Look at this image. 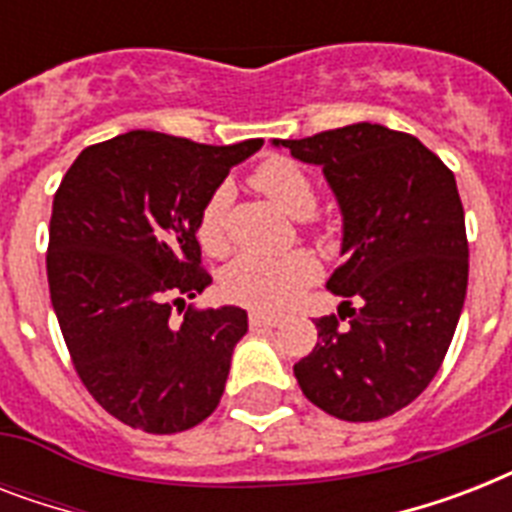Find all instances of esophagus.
Listing matches in <instances>:
<instances>
[{"instance_id": "obj_1", "label": "esophagus", "mask_w": 512, "mask_h": 512, "mask_svg": "<svg viewBox=\"0 0 512 512\" xmlns=\"http://www.w3.org/2000/svg\"><path fill=\"white\" fill-rule=\"evenodd\" d=\"M279 324H281L279 316H268V313H260V311L249 313V327L252 329H273V327H279Z\"/></svg>"}]
</instances>
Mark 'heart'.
<instances>
[{
  "label": "heart",
  "mask_w": 512,
  "mask_h": 512,
  "mask_svg": "<svg viewBox=\"0 0 512 512\" xmlns=\"http://www.w3.org/2000/svg\"><path fill=\"white\" fill-rule=\"evenodd\" d=\"M252 185L292 217H308L316 209V185L308 172L287 156H273L260 164L252 172ZM228 207H231V188L217 185L199 212L196 236L209 255H223L228 249V231H225ZM316 276H319V263L303 249L279 257L241 255L223 271L220 287L231 303L276 313L295 303V297Z\"/></svg>",
  "instance_id": "b5f03b06"
}]
</instances>
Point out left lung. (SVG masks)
I'll return each mask as SVG.
<instances>
[{"label": "left lung", "mask_w": 512, "mask_h": 512, "mask_svg": "<svg viewBox=\"0 0 512 512\" xmlns=\"http://www.w3.org/2000/svg\"><path fill=\"white\" fill-rule=\"evenodd\" d=\"M273 146L327 177L345 257L327 289L345 297V308L359 303L348 327L337 316L316 321L321 342L297 361L295 377L305 398L337 420H382L428 388L460 321L468 239L457 180L414 135L382 124Z\"/></svg>", "instance_id": "obj_1"}]
</instances>
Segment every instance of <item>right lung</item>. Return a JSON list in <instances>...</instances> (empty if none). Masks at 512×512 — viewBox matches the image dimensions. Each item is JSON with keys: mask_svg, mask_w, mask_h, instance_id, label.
<instances>
[{"mask_svg": "<svg viewBox=\"0 0 512 512\" xmlns=\"http://www.w3.org/2000/svg\"><path fill=\"white\" fill-rule=\"evenodd\" d=\"M263 140L204 146L135 130L84 148L52 201L47 281L74 366L108 414L180 433L220 404L247 311L171 305L212 284L196 223L231 167Z\"/></svg>", "mask_w": 512, "mask_h": 512, "instance_id": "obj_1", "label": "right lung"}]
</instances>
